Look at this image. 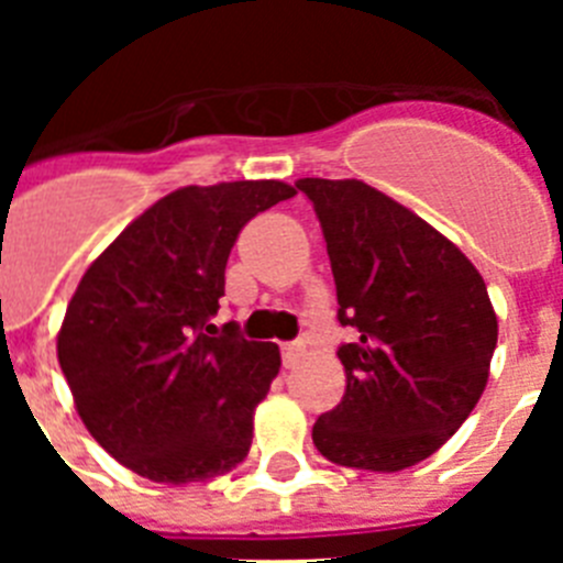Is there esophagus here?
I'll use <instances>...</instances> for the list:
<instances>
[{
  "mask_svg": "<svg viewBox=\"0 0 563 563\" xmlns=\"http://www.w3.org/2000/svg\"><path fill=\"white\" fill-rule=\"evenodd\" d=\"M301 355H305L301 343H282V363H285V369H292L301 361Z\"/></svg>",
  "mask_w": 563,
  "mask_h": 563,
  "instance_id": "34e87169",
  "label": "esophagus"
}]
</instances>
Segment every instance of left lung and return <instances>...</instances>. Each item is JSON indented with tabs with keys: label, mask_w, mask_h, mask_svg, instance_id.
<instances>
[{
	"label": "left lung",
	"mask_w": 563,
	"mask_h": 563,
	"mask_svg": "<svg viewBox=\"0 0 563 563\" xmlns=\"http://www.w3.org/2000/svg\"><path fill=\"white\" fill-rule=\"evenodd\" d=\"M338 292L346 391L312 426L330 462L402 471L434 454L479 402L496 312L465 253L361 180L307 177Z\"/></svg>",
	"instance_id": "left-lung-1"
}]
</instances>
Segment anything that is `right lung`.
<instances>
[{
  "instance_id": "add662e5",
  "label": "right lung",
  "mask_w": 563,
  "mask_h": 563,
  "mask_svg": "<svg viewBox=\"0 0 563 563\" xmlns=\"http://www.w3.org/2000/svg\"><path fill=\"white\" fill-rule=\"evenodd\" d=\"M296 188L188 186L141 213L89 265L58 332V363L89 434L134 474L211 479L245 460L276 343L211 324L239 231Z\"/></svg>"
}]
</instances>
